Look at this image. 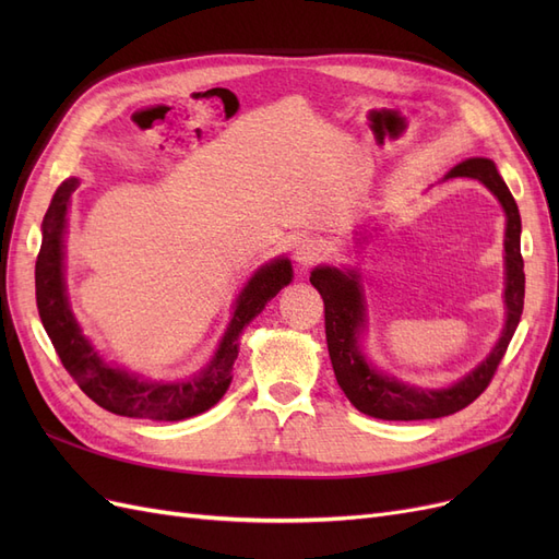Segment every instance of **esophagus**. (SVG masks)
<instances>
[{
	"label": "esophagus",
	"instance_id": "obj_1",
	"mask_svg": "<svg viewBox=\"0 0 559 559\" xmlns=\"http://www.w3.org/2000/svg\"><path fill=\"white\" fill-rule=\"evenodd\" d=\"M326 245L321 242V240H317V238H306V240H300L298 245H296V251H294V259H296V263H298V267L300 270H308L310 265H314V263H319L321 259L326 257Z\"/></svg>",
	"mask_w": 559,
	"mask_h": 559
}]
</instances>
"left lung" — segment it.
I'll list each match as a JSON object with an SVG mask.
<instances>
[{"label":"left lung","instance_id":"left-lung-1","mask_svg":"<svg viewBox=\"0 0 559 559\" xmlns=\"http://www.w3.org/2000/svg\"><path fill=\"white\" fill-rule=\"evenodd\" d=\"M471 177L483 181L492 191L506 212V324L499 343L489 352V357L480 361L468 376L456 380L448 389H421L403 384L396 378H389L370 366L364 357L359 337L366 329V306L364 289L357 270H337L329 265H319L312 270L310 282L324 298V324H326V345L333 364V373L337 384L349 399L354 408L364 415L378 419H436L466 408L476 401L487 384L492 382L497 366L501 364L511 337L520 324V314L524 306V263L520 253V212L509 186L497 173V165L487 158H468L454 165L445 175Z\"/></svg>","mask_w":559,"mask_h":559}]
</instances>
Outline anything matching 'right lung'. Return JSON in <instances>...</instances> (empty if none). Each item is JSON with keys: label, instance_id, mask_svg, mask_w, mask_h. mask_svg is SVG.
<instances>
[{"label": "right lung", "instance_id": "right-lung-1", "mask_svg": "<svg viewBox=\"0 0 559 559\" xmlns=\"http://www.w3.org/2000/svg\"><path fill=\"white\" fill-rule=\"evenodd\" d=\"M79 179H64L50 200L41 224V249L35 265L37 308L41 324L53 343L67 373L74 378L81 392L93 399L99 408L123 417L179 421L210 411L226 394L233 380V364L238 359L240 335L249 321L261 314L270 298L292 282L294 270L289 259H275L251 275L235 300L230 324L218 343L212 361L191 380L156 382L144 380L126 368L103 361L95 347L81 333L70 310L64 289V230L67 207L76 191Z\"/></svg>", "mask_w": 559, "mask_h": 559}]
</instances>
